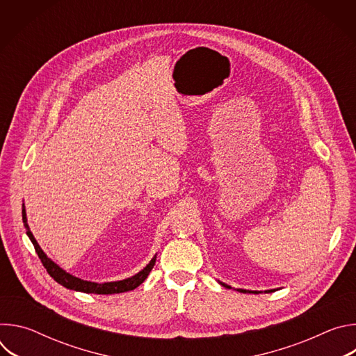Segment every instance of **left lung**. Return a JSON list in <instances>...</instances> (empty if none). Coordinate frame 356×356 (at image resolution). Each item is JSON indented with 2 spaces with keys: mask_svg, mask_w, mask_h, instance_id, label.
Wrapping results in <instances>:
<instances>
[{
  "mask_svg": "<svg viewBox=\"0 0 356 356\" xmlns=\"http://www.w3.org/2000/svg\"><path fill=\"white\" fill-rule=\"evenodd\" d=\"M224 287H227V289H231V286H228V284H225V283H222V282H220ZM238 291H241V293H255V294H258V293H261V291H250V290H243V289H238ZM269 291H273V290H268L266 293H269Z\"/></svg>",
  "mask_w": 356,
  "mask_h": 356,
  "instance_id": "8db88e82",
  "label": "left lung"
}]
</instances>
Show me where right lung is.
Listing matches in <instances>:
<instances>
[{
  "instance_id": "1",
  "label": "right lung",
  "mask_w": 356,
  "mask_h": 356,
  "mask_svg": "<svg viewBox=\"0 0 356 356\" xmlns=\"http://www.w3.org/2000/svg\"><path fill=\"white\" fill-rule=\"evenodd\" d=\"M22 221L24 225L26 228V235L29 236L31 242L35 246V250L38 253V257L40 259V262L43 264L44 269L47 270V273L52 276L59 284L65 286L66 289L70 290H76V291H83V293H94V294H114V293H124V291H129L136 289L139 284H142L145 282V279L147 277V275L150 273V270L154 269L155 262H156V257L152 258V261L135 276L124 279V280H118V282H107V283H95V282H87L83 279H79L70 273H67L66 270H63L59 265H56L52 259L47 258L46 253L42 250V248L39 246V243L36 242L35 236L32 235L29 225L26 222V211H25V206L22 204Z\"/></svg>"
}]
</instances>
